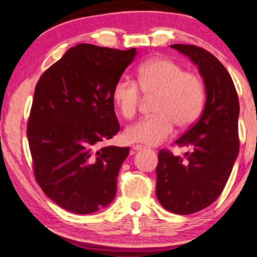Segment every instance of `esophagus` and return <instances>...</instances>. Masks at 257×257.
<instances>
[{
  "label": "esophagus",
  "mask_w": 257,
  "mask_h": 257,
  "mask_svg": "<svg viewBox=\"0 0 257 257\" xmlns=\"http://www.w3.org/2000/svg\"><path fill=\"white\" fill-rule=\"evenodd\" d=\"M132 148H133V150H142V149H144L143 145H141V144H134Z\"/></svg>",
  "instance_id": "esophagus-1"
}]
</instances>
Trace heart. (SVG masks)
<instances>
[{
	"instance_id": "obj_1",
	"label": "heart",
	"mask_w": 257,
	"mask_h": 257,
	"mask_svg": "<svg viewBox=\"0 0 257 257\" xmlns=\"http://www.w3.org/2000/svg\"><path fill=\"white\" fill-rule=\"evenodd\" d=\"M154 98L155 114L136 121L124 132L131 143L157 145L167 141L179 128H188L196 121L204 109L206 87L204 79L169 58H152L141 64L137 83L121 78L114 84L113 99L119 112L131 119L138 112L142 94Z\"/></svg>"
}]
</instances>
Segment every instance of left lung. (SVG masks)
<instances>
[{"instance_id": "8db88e82", "label": "left lung", "mask_w": 257, "mask_h": 257, "mask_svg": "<svg viewBox=\"0 0 257 257\" xmlns=\"http://www.w3.org/2000/svg\"><path fill=\"white\" fill-rule=\"evenodd\" d=\"M199 67L206 87L203 114L175 142L190 147L183 158L170 150L158 154L157 198L163 208L189 215L208 208L226 185L239 154V98L229 72L206 49L172 45Z\"/></svg>"}]
</instances>
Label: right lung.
I'll use <instances>...</instances> for the list:
<instances>
[{
    "label": "right lung",
    "instance_id": "obj_1",
    "mask_svg": "<svg viewBox=\"0 0 257 257\" xmlns=\"http://www.w3.org/2000/svg\"><path fill=\"white\" fill-rule=\"evenodd\" d=\"M136 51L80 43L38 79L27 121L33 174L46 195L68 211L90 214L115 196L129 148L100 144L120 129L113 87Z\"/></svg>",
    "mask_w": 257,
    "mask_h": 257
}]
</instances>
